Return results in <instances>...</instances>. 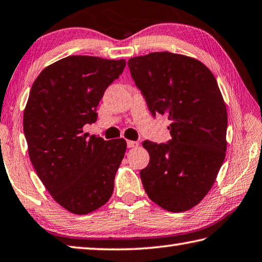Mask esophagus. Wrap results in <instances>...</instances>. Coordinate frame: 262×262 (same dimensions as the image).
Returning <instances> with one entry per match:
<instances>
[{"label": "esophagus", "instance_id": "1", "mask_svg": "<svg viewBox=\"0 0 262 262\" xmlns=\"http://www.w3.org/2000/svg\"><path fill=\"white\" fill-rule=\"evenodd\" d=\"M139 146V142L133 141V140H127V148H136Z\"/></svg>", "mask_w": 262, "mask_h": 262}]
</instances>
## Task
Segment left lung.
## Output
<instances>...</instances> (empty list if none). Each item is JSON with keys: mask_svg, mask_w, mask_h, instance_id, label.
<instances>
[{"mask_svg": "<svg viewBox=\"0 0 262 262\" xmlns=\"http://www.w3.org/2000/svg\"><path fill=\"white\" fill-rule=\"evenodd\" d=\"M127 66L149 112L166 115L172 139L144 141L149 163L140 171L149 199L166 211L194 208L213 186L227 150V110L203 62L184 54L151 52Z\"/></svg>", "mask_w": 262, "mask_h": 262, "instance_id": "8db88e82", "label": "left lung"}]
</instances>
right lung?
Segmentation results:
<instances>
[{
  "mask_svg": "<svg viewBox=\"0 0 262 262\" xmlns=\"http://www.w3.org/2000/svg\"><path fill=\"white\" fill-rule=\"evenodd\" d=\"M124 59L70 56L39 73L24 111L28 154L52 199L74 214L101 208L114 190L124 139L83 133L97 121V107L125 67Z\"/></svg>",
  "mask_w": 262,
  "mask_h": 262,
  "instance_id": "obj_1",
  "label": "right lung"
}]
</instances>
